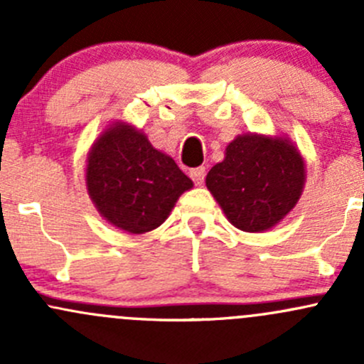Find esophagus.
Listing matches in <instances>:
<instances>
[{
  "mask_svg": "<svg viewBox=\"0 0 364 364\" xmlns=\"http://www.w3.org/2000/svg\"><path fill=\"white\" fill-rule=\"evenodd\" d=\"M190 178L193 179V183H196V185H203L204 178H205V168L204 167L192 168V171H190Z\"/></svg>",
  "mask_w": 364,
  "mask_h": 364,
  "instance_id": "obj_1",
  "label": "esophagus"
}]
</instances>
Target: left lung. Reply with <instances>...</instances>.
<instances>
[{
    "label": "left lung",
    "mask_w": 364,
    "mask_h": 364,
    "mask_svg": "<svg viewBox=\"0 0 364 364\" xmlns=\"http://www.w3.org/2000/svg\"><path fill=\"white\" fill-rule=\"evenodd\" d=\"M304 161L287 139L240 135L205 176L229 222L245 232L277 225L299 200Z\"/></svg>",
    "instance_id": "left-lung-1"
}]
</instances>
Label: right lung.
<instances>
[{
  "label": "right lung",
  "instance_id": "1",
  "mask_svg": "<svg viewBox=\"0 0 364 364\" xmlns=\"http://www.w3.org/2000/svg\"><path fill=\"white\" fill-rule=\"evenodd\" d=\"M86 185L107 222L142 234L161 225L193 183L171 156L153 148L144 134L119 123L91 148Z\"/></svg>",
  "mask_w": 364,
  "mask_h": 364
}]
</instances>
